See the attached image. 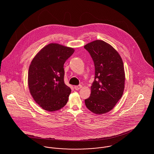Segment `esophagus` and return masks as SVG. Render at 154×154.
Masks as SVG:
<instances>
[{"instance_id":"esophagus-1","label":"esophagus","mask_w":154,"mask_h":154,"mask_svg":"<svg viewBox=\"0 0 154 154\" xmlns=\"http://www.w3.org/2000/svg\"><path fill=\"white\" fill-rule=\"evenodd\" d=\"M81 88H82V85H77V86H75V87H74V88H75L76 90H79V89H80Z\"/></svg>"}]
</instances>
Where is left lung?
I'll list each match as a JSON object with an SVG mask.
<instances>
[{"label": "left lung", "instance_id": "8db88e82", "mask_svg": "<svg viewBox=\"0 0 154 154\" xmlns=\"http://www.w3.org/2000/svg\"><path fill=\"white\" fill-rule=\"evenodd\" d=\"M84 48L95 66L91 95L85 103L92 112L103 114L112 110L122 97L125 81L123 60L111 45L102 40L91 42Z\"/></svg>", "mask_w": 154, "mask_h": 154}]
</instances>
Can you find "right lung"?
I'll use <instances>...</instances> for the list:
<instances>
[{"mask_svg": "<svg viewBox=\"0 0 154 154\" xmlns=\"http://www.w3.org/2000/svg\"><path fill=\"white\" fill-rule=\"evenodd\" d=\"M74 49L51 43L43 47L32 59L28 82L35 101L44 110H60L67 103L71 89L64 82L63 66Z\"/></svg>", "mask_w": 154, "mask_h": 154, "instance_id": "add662e5", "label": "right lung"}]
</instances>
